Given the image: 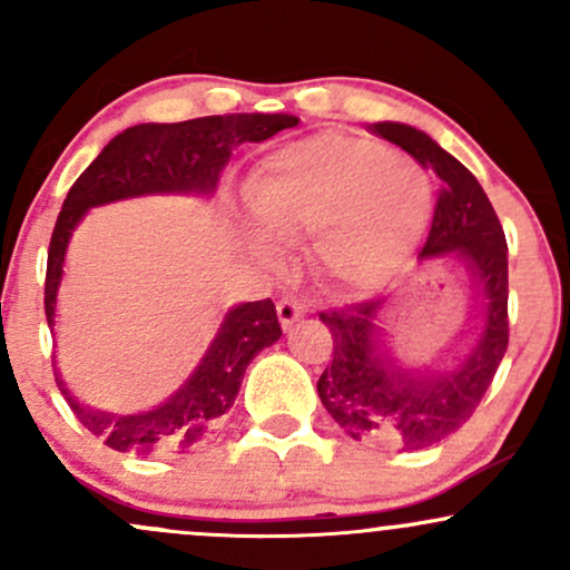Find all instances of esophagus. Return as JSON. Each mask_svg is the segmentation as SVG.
Here are the masks:
<instances>
[{
  "instance_id": "1",
  "label": "esophagus",
  "mask_w": 570,
  "mask_h": 570,
  "mask_svg": "<svg viewBox=\"0 0 570 570\" xmlns=\"http://www.w3.org/2000/svg\"><path fill=\"white\" fill-rule=\"evenodd\" d=\"M276 313H278L281 326H284V330H289V326H292L294 322H299V318H303L307 311H305L303 303H297V299L284 297V299H281V303L276 305Z\"/></svg>"
}]
</instances>
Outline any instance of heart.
Masks as SVG:
<instances>
[{
  "label": "heart",
  "instance_id": "b5f03b06",
  "mask_svg": "<svg viewBox=\"0 0 570 570\" xmlns=\"http://www.w3.org/2000/svg\"><path fill=\"white\" fill-rule=\"evenodd\" d=\"M259 230L246 246L276 259L271 234L284 244L311 235L307 259L318 278L348 292L377 289L426 227L431 179L417 160L383 144L322 134L273 149L244 187Z\"/></svg>",
  "mask_w": 570,
  "mask_h": 570
}]
</instances>
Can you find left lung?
Returning <instances> with one entry per match:
<instances>
[{"label":"left lung","mask_w":570,"mask_h":570,"mask_svg":"<svg viewBox=\"0 0 570 570\" xmlns=\"http://www.w3.org/2000/svg\"><path fill=\"white\" fill-rule=\"evenodd\" d=\"M370 130L434 174L440 200L421 265L450 259L466 271L476 307L474 335L450 364H415L396 356L385 332L389 299L322 313L335 351L316 389L351 440L415 453L448 440L472 417L507 353V238L474 174L429 134L391 120Z\"/></svg>","instance_id":"8db88e82"}]
</instances>
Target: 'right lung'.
Listing matches in <instances>:
<instances>
[{"mask_svg": "<svg viewBox=\"0 0 570 570\" xmlns=\"http://www.w3.org/2000/svg\"><path fill=\"white\" fill-rule=\"evenodd\" d=\"M294 115H212L185 122H141L117 134L69 189L56 219L45 278V313L56 330L58 292L71 235L90 208L149 195H193L212 200L233 149L265 141L297 126ZM281 337L276 305L271 299L227 307L187 381L160 404L139 412L90 407L71 394L56 364V383L77 421L117 453H185L206 442L238 396L244 372L259 351Z\"/></svg>", "mask_w": 570, "mask_h": 570, "instance_id": "add662e5", "label": "right lung"}]
</instances>
